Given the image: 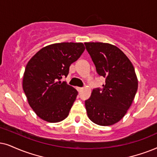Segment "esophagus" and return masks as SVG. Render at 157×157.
<instances>
[{
	"instance_id": "obj_1",
	"label": "esophagus",
	"mask_w": 157,
	"mask_h": 157,
	"mask_svg": "<svg viewBox=\"0 0 157 157\" xmlns=\"http://www.w3.org/2000/svg\"><path fill=\"white\" fill-rule=\"evenodd\" d=\"M82 88H80V87H77V91H78L79 93H80L81 91L82 90Z\"/></svg>"
}]
</instances>
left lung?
<instances>
[{
	"label": "left lung",
	"instance_id": "left-lung-1",
	"mask_svg": "<svg viewBox=\"0 0 157 157\" xmlns=\"http://www.w3.org/2000/svg\"><path fill=\"white\" fill-rule=\"evenodd\" d=\"M99 76L105 78L102 88L93 89L85 101L90 120L98 125L119 122L131 106L138 90V79L131 61L115 45L85 43Z\"/></svg>",
	"mask_w": 157,
	"mask_h": 157
}]
</instances>
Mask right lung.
I'll list each match as a JSON object with an SVG mask.
<instances>
[{
  "label": "right lung",
  "mask_w": 157,
  "mask_h": 157,
  "mask_svg": "<svg viewBox=\"0 0 157 157\" xmlns=\"http://www.w3.org/2000/svg\"><path fill=\"white\" fill-rule=\"evenodd\" d=\"M84 51L82 43H55L43 48L27 63L23 90L40 118L58 122L67 117L78 92L61 80Z\"/></svg>",
  "instance_id": "add662e5"
}]
</instances>
